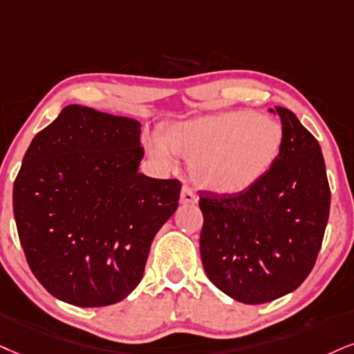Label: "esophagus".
Segmentation results:
<instances>
[{
  "label": "esophagus",
  "mask_w": 354,
  "mask_h": 354,
  "mask_svg": "<svg viewBox=\"0 0 354 354\" xmlns=\"http://www.w3.org/2000/svg\"><path fill=\"white\" fill-rule=\"evenodd\" d=\"M180 202L184 205L197 203L198 197H197V194H195V192L192 190L189 185H184V189H182V194H180Z\"/></svg>",
  "instance_id": "34e87169"
}]
</instances>
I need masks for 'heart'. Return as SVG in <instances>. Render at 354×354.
Here are the masks:
<instances>
[{"instance_id":"1","label":"heart","mask_w":354,"mask_h":354,"mask_svg":"<svg viewBox=\"0 0 354 354\" xmlns=\"http://www.w3.org/2000/svg\"><path fill=\"white\" fill-rule=\"evenodd\" d=\"M282 142V128L272 118L251 111L203 116L174 126L160 142L147 144L162 162L178 154L194 162V176L207 189L238 194L268 172Z\"/></svg>"}]
</instances>
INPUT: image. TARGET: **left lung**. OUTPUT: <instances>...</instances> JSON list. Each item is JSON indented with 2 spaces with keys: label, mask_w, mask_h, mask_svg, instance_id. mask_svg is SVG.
I'll return each mask as SVG.
<instances>
[{
  "label": "left lung",
  "mask_w": 354,
  "mask_h": 354,
  "mask_svg": "<svg viewBox=\"0 0 354 354\" xmlns=\"http://www.w3.org/2000/svg\"><path fill=\"white\" fill-rule=\"evenodd\" d=\"M279 156L241 194L200 195V254L210 281L231 299L266 304L295 290L315 266L330 213L320 144L290 110Z\"/></svg>",
  "instance_id": "left-lung-1"
}]
</instances>
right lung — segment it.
Returning a JSON list of instances; mask_svg holds the SVG:
<instances>
[{
	"instance_id": "add662e5",
	"label": "right lung",
	"mask_w": 354,
	"mask_h": 354,
	"mask_svg": "<svg viewBox=\"0 0 354 354\" xmlns=\"http://www.w3.org/2000/svg\"><path fill=\"white\" fill-rule=\"evenodd\" d=\"M136 120L71 104L26 151L12 187L21 246L44 289L77 307L120 302L178 207L177 178L138 172Z\"/></svg>"
}]
</instances>
